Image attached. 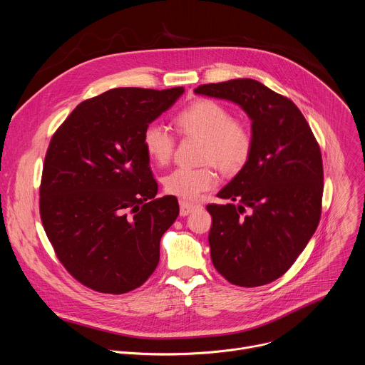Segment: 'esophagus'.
<instances>
[{"instance_id": "esophagus-1", "label": "esophagus", "mask_w": 365, "mask_h": 365, "mask_svg": "<svg viewBox=\"0 0 365 365\" xmlns=\"http://www.w3.org/2000/svg\"><path fill=\"white\" fill-rule=\"evenodd\" d=\"M179 205H180V215H182V217H186V215H189V214H192V212H195V211H197V210H202L200 205L187 203V202H185V200H180Z\"/></svg>"}]
</instances>
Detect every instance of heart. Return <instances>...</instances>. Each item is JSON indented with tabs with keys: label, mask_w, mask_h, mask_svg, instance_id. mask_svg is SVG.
I'll list each match as a JSON object with an SVG mask.
<instances>
[{
	"label": "heart",
	"mask_w": 365,
	"mask_h": 365,
	"mask_svg": "<svg viewBox=\"0 0 365 365\" xmlns=\"http://www.w3.org/2000/svg\"><path fill=\"white\" fill-rule=\"evenodd\" d=\"M179 134L203 138L200 162L197 169H176L165 178V190L183 200H196L202 193L218 185L217 168L225 175L240 173L251 159L254 137L242 121L234 120L231 111L218 101L200 98L190 102L175 117ZM141 143L148 159L166 166L175 153V135L158 123L145 125Z\"/></svg>",
	"instance_id": "1"
}]
</instances>
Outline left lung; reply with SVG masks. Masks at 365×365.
Wrapping results in <instances>:
<instances>
[{
	"label": "left lung",
	"instance_id": "obj_1",
	"mask_svg": "<svg viewBox=\"0 0 365 365\" xmlns=\"http://www.w3.org/2000/svg\"><path fill=\"white\" fill-rule=\"evenodd\" d=\"M196 93L232 101L251 118L254 150L218 196L212 215L214 267L230 283L257 287L283 276L315 234L322 211L319 144L289 98L254 79L200 85Z\"/></svg>",
	"mask_w": 365,
	"mask_h": 365
}]
</instances>
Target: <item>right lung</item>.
Returning a JSON list of instances; mask_svg holds the SVG:
<instances>
[{
	"label": "right lung",
	"mask_w": 365,
	"mask_h": 365,
	"mask_svg": "<svg viewBox=\"0 0 365 365\" xmlns=\"http://www.w3.org/2000/svg\"><path fill=\"white\" fill-rule=\"evenodd\" d=\"M183 92L110 89L81 102L50 140L41 224L63 267L95 292H131L159 264L179 205L175 196L154 197L159 186L141 134Z\"/></svg>",
	"instance_id": "add662e5"
}]
</instances>
